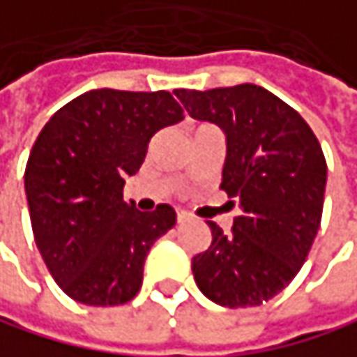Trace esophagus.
<instances>
[{"label": "esophagus", "mask_w": 357, "mask_h": 357, "mask_svg": "<svg viewBox=\"0 0 357 357\" xmlns=\"http://www.w3.org/2000/svg\"><path fill=\"white\" fill-rule=\"evenodd\" d=\"M190 220V215L186 213V211H177V224H184V222H188Z\"/></svg>", "instance_id": "34e87169"}]
</instances>
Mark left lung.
<instances>
[{"instance_id":"left-lung-1","label":"left lung","mask_w":357,"mask_h":357,"mask_svg":"<svg viewBox=\"0 0 357 357\" xmlns=\"http://www.w3.org/2000/svg\"><path fill=\"white\" fill-rule=\"evenodd\" d=\"M173 93L192 119L226 133L222 188L241 209L228 234L209 222L213 241L192 257L195 280L218 305H259L289 287L318 234L326 188L320 142L295 108L253 83Z\"/></svg>"}]
</instances>
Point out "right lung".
Listing matches in <instances>:
<instances>
[{"instance_id": "1", "label": "right lung", "mask_w": 357, "mask_h": 357, "mask_svg": "<svg viewBox=\"0 0 357 357\" xmlns=\"http://www.w3.org/2000/svg\"><path fill=\"white\" fill-rule=\"evenodd\" d=\"M184 119L169 91L91 89L64 104L37 135L24 169L35 245L58 282L85 305L131 301L144 261L175 211L123 201L150 137Z\"/></svg>"}]
</instances>
